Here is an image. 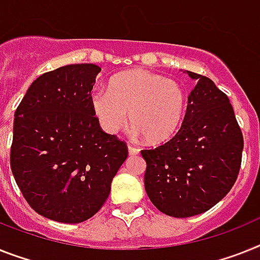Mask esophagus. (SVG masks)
Returning a JSON list of instances; mask_svg holds the SVG:
<instances>
[{
    "mask_svg": "<svg viewBox=\"0 0 260 260\" xmlns=\"http://www.w3.org/2000/svg\"><path fill=\"white\" fill-rule=\"evenodd\" d=\"M128 152H129V154H137L140 150L137 149L136 147H134V145H128Z\"/></svg>",
    "mask_w": 260,
    "mask_h": 260,
    "instance_id": "esophagus-1",
    "label": "esophagus"
}]
</instances>
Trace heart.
<instances>
[{
    "instance_id": "obj_1",
    "label": "heart",
    "mask_w": 260,
    "mask_h": 260,
    "mask_svg": "<svg viewBox=\"0 0 260 260\" xmlns=\"http://www.w3.org/2000/svg\"><path fill=\"white\" fill-rule=\"evenodd\" d=\"M186 92L180 83L167 76L132 70L110 82L108 91L96 89L91 107L107 134H117L131 123L149 143L171 140L182 125L186 111Z\"/></svg>"
}]
</instances>
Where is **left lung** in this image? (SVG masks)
Listing matches in <instances>:
<instances>
[{"instance_id": "left-lung-1", "label": "left lung", "mask_w": 260, "mask_h": 260, "mask_svg": "<svg viewBox=\"0 0 260 260\" xmlns=\"http://www.w3.org/2000/svg\"><path fill=\"white\" fill-rule=\"evenodd\" d=\"M197 84L187 98L178 132L141 150L144 185L164 214L186 218L208 211L231 190L239 174L243 135L228 95L209 78L187 71Z\"/></svg>"}]
</instances>
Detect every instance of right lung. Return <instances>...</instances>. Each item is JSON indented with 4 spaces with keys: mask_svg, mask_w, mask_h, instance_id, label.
I'll list each match as a JSON object with an SVG mask.
<instances>
[{
    "mask_svg": "<svg viewBox=\"0 0 260 260\" xmlns=\"http://www.w3.org/2000/svg\"><path fill=\"white\" fill-rule=\"evenodd\" d=\"M96 64H69L37 78L14 113L10 167L31 209L63 223L87 221L110 196L128 156L91 107Z\"/></svg>",
    "mask_w": 260,
    "mask_h": 260,
    "instance_id": "add662e5",
    "label": "right lung"
}]
</instances>
